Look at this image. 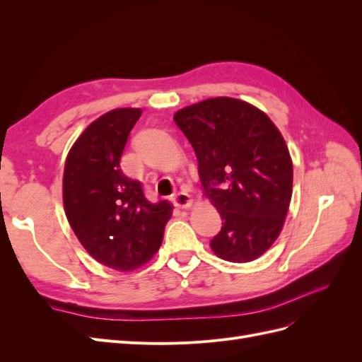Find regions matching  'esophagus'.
<instances>
[{
	"label": "esophagus",
	"instance_id": "34e87169",
	"mask_svg": "<svg viewBox=\"0 0 362 362\" xmlns=\"http://www.w3.org/2000/svg\"><path fill=\"white\" fill-rule=\"evenodd\" d=\"M173 204L177 205V206H180V208H185V206L192 205L190 194H189L187 192H185V190H181V192H178V193H175V196H173Z\"/></svg>",
	"mask_w": 362,
	"mask_h": 362
}]
</instances>
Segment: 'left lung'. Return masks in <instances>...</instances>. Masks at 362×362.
I'll list each match as a JSON object with an SVG mask.
<instances>
[{"label":"left lung","mask_w":362,"mask_h":362,"mask_svg":"<svg viewBox=\"0 0 362 362\" xmlns=\"http://www.w3.org/2000/svg\"><path fill=\"white\" fill-rule=\"evenodd\" d=\"M173 120L192 144L204 194L223 221L213 252L231 262L257 259L278 238L291 201L286 140L264 112L235 98L189 105Z\"/></svg>","instance_id":"left-lung-1"}]
</instances>
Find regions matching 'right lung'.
Wrapping results in <instances>:
<instances>
[{
  "label": "right lung",
  "mask_w": 362,
  "mask_h": 362,
  "mask_svg": "<svg viewBox=\"0 0 362 362\" xmlns=\"http://www.w3.org/2000/svg\"><path fill=\"white\" fill-rule=\"evenodd\" d=\"M140 108H116L87 127L71 148L63 173L68 222L101 264L129 272L154 257L172 204H151L141 182L120 169V157Z\"/></svg>",
  "instance_id": "add662e5"
}]
</instances>
